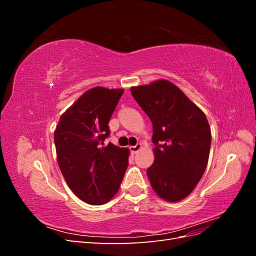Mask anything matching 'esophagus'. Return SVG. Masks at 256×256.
<instances>
[{
  "mask_svg": "<svg viewBox=\"0 0 256 256\" xmlns=\"http://www.w3.org/2000/svg\"><path fill=\"white\" fill-rule=\"evenodd\" d=\"M142 148V145L140 144V143H138L136 145H134V146H130V152H132V154H136L138 150H140Z\"/></svg>",
  "mask_w": 256,
  "mask_h": 256,
  "instance_id": "obj_1",
  "label": "esophagus"
}]
</instances>
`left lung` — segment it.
Returning a JSON list of instances; mask_svg holds the SVG:
<instances>
[{"mask_svg": "<svg viewBox=\"0 0 256 256\" xmlns=\"http://www.w3.org/2000/svg\"><path fill=\"white\" fill-rule=\"evenodd\" d=\"M131 92L152 124L154 160L146 171L152 187L168 202H178L190 194L206 170L212 144L208 120L166 80L132 88Z\"/></svg>", "mask_w": 256, "mask_h": 256, "instance_id": "left-lung-1", "label": "left lung"}]
</instances>
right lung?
<instances>
[{
    "instance_id": "obj_1",
    "label": "right lung",
    "mask_w": 256,
    "mask_h": 256,
    "mask_svg": "<svg viewBox=\"0 0 256 256\" xmlns=\"http://www.w3.org/2000/svg\"><path fill=\"white\" fill-rule=\"evenodd\" d=\"M122 90L94 88L88 90L60 116L54 144L60 172L69 188L83 202L106 204L118 191L128 166L127 148L112 143L111 116Z\"/></svg>"
}]
</instances>
